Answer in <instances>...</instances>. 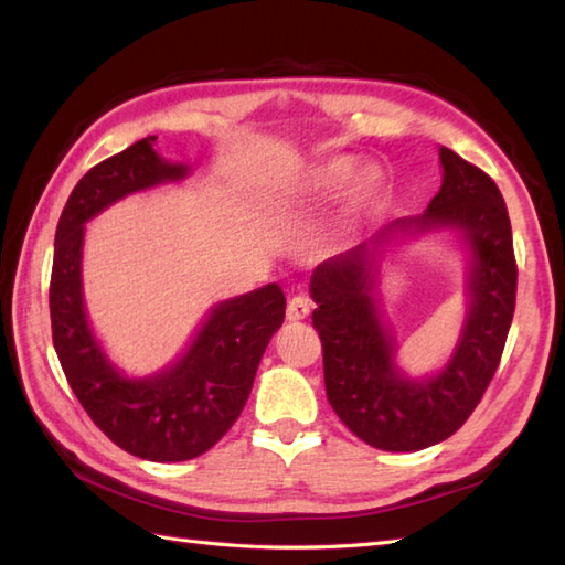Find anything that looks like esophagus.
<instances>
[{"instance_id":"obj_1","label":"esophagus","mask_w":565,"mask_h":565,"mask_svg":"<svg viewBox=\"0 0 565 565\" xmlns=\"http://www.w3.org/2000/svg\"><path fill=\"white\" fill-rule=\"evenodd\" d=\"M310 310H313V301H310L308 296H294L289 306H286V318L294 322L306 320L310 316Z\"/></svg>"}]
</instances>
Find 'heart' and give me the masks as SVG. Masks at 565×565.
<instances>
[{
    "instance_id": "heart-1",
    "label": "heart",
    "mask_w": 565,
    "mask_h": 565,
    "mask_svg": "<svg viewBox=\"0 0 565 565\" xmlns=\"http://www.w3.org/2000/svg\"><path fill=\"white\" fill-rule=\"evenodd\" d=\"M356 167L359 162L356 158H352V154H334V158L316 162L296 179L289 196H284V203H289L291 206V203L326 199L350 182L356 172ZM383 189H386V179H383V174L374 170V167H364V170L354 177L350 189H347L344 206L340 213L338 227H334V235L344 237L354 233L356 227L379 209V203L383 199Z\"/></svg>"
}]
</instances>
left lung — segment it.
Segmentation results:
<instances>
[{
	"mask_svg": "<svg viewBox=\"0 0 565 565\" xmlns=\"http://www.w3.org/2000/svg\"><path fill=\"white\" fill-rule=\"evenodd\" d=\"M441 189L423 215L398 218L366 243L318 264L310 296L332 411L359 439L383 451H417L459 429L493 381L514 316L518 262L505 199L481 167L439 148ZM456 226L472 247L469 316L437 377L407 380L375 308V252L393 232Z\"/></svg>",
	"mask_w": 565,
	"mask_h": 565,
	"instance_id": "obj_1",
	"label": "left lung"
}]
</instances>
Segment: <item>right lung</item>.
<instances>
[{
	"label": "right lung",
	"instance_id": "1",
	"mask_svg": "<svg viewBox=\"0 0 565 565\" xmlns=\"http://www.w3.org/2000/svg\"><path fill=\"white\" fill-rule=\"evenodd\" d=\"M154 136L99 162L65 203L55 231L51 274L53 344L70 388L106 437L148 461H186L209 451L243 413L259 359L281 328L279 284L211 310L186 354L150 379L121 376L89 330L82 301L84 223L134 191L186 177L154 152Z\"/></svg>",
	"mask_w": 565,
	"mask_h": 565
}]
</instances>
